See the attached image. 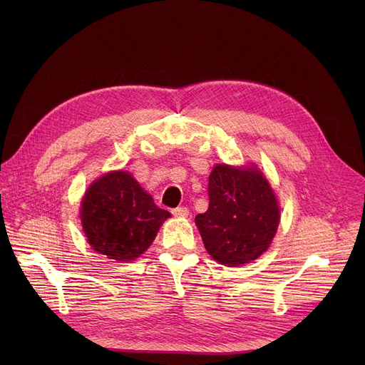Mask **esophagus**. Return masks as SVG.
I'll return each mask as SVG.
<instances>
[{"mask_svg":"<svg viewBox=\"0 0 365 365\" xmlns=\"http://www.w3.org/2000/svg\"><path fill=\"white\" fill-rule=\"evenodd\" d=\"M171 213H173V216H175V217L182 219V217H187L189 216V210L186 207H178L175 210H171Z\"/></svg>","mask_w":365,"mask_h":365,"instance_id":"34e87169","label":"esophagus"}]
</instances>
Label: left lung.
I'll return each mask as SVG.
<instances>
[{"instance_id":"8db88e82","label":"left lung","mask_w":365,"mask_h":365,"mask_svg":"<svg viewBox=\"0 0 365 365\" xmlns=\"http://www.w3.org/2000/svg\"><path fill=\"white\" fill-rule=\"evenodd\" d=\"M208 208L195 217L207 253L238 267L260 257L278 231L281 207L269 179L255 163L215 164L208 176Z\"/></svg>"}]
</instances>
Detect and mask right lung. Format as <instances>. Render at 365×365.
<instances>
[{
    "mask_svg": "<svg viewBox=\"0 0 365 365\" xmlns=\"http://www.w3.org/2000/svg\"><path fill=\"white\" fill-rule=\"evenodd\" d=\"M168 217L127 170H112L93 180L80 202L87 242L96 253L120 263L140 257Z\"/></svg>",
    "mask_w": 365,
    "mask_h": 365,
    "instance_id": "right-lung-1",
    "label": "right lung"
}]
</instances>
